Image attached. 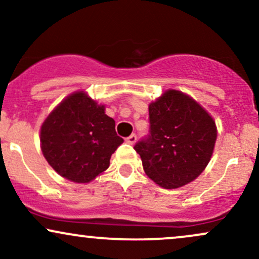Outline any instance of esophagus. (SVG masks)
<instances>
[{"label":"esophagus","mask_w":259,"mask_h":259,"mask_svg":"<svg viewBox=\"0 0 259 259\" xmlns=\"http://www.w3.org/2000/svg\"><path fill=\"white\" fill-rule=\"evenodd\" d=\"M125 142H126V144H129V145L135 144V142H136V135H135V134H132L130 136H127V138L125 139Z\"/></svg>","instance_id":"obj_1"}]
</instances>
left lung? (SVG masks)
Returning <instances> with one entry per match:
<instances>
[{"label": "left lung", "mask_w": 259, "mask_h": 259, "mask_svg": "<svg viewBox=\"0 0 259 259\" xmlns=\"http://www.w3.org/2000/svg\"><path fill=\"white\" fill-rule=\"evenodd\" d=\"M150 134L136 142L145 173L164 189L191 183L207 167L217 140L214 120L187 95L165 91L148 106Z\"/></svg>", "instance_id": "left-lung-1"}]
</instances>
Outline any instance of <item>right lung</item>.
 I'll return each instance as SVG.
<instances>
[{
	"mask_svg": "<svg viewBox=\"0 0 259 259\" xmlns=\"http://www.w3.org/2000/svg\"><path fill=\"white\" fill-rule=\"evenodd\" d=\"M41 150L59 175L74 183H89L109 167V159L124 140L115 121L82 91L67 97L41 126Z\"/></svg>",
	"mask_w": 259,
	"mask_h": 259,
	"instance_id": "add662e5",
	"label": "right lung"
}]
</instances>
